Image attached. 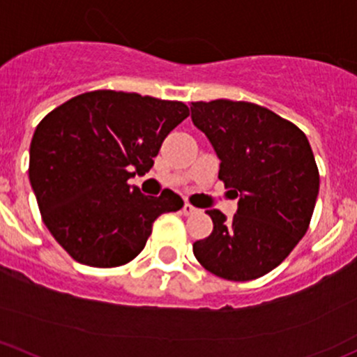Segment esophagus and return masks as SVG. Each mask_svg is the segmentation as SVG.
Masks as SVG:
<instances>
[{"mask_svg":"<svg viewBox=\"0 0 357 357\" xmlns=\"http://www.w3.org/2000/svg\"><path fill=\"white\" fill-rule=\"evenodd\" d=\"M195 212H197V208H195L193 205H190V204L183 205V213H185V215H193Z\"/></svg>","mask_w":357,"mask_h":357,"instance_id":"34e87169","label":"esophagus"}]
</instances>
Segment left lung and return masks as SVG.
I'll use <instances>...</instances> for the list:
<instances>
[{
    "mask_svg": "<svg viewBox=\"0 0 357 357\" xmlns=\"http://www.w3.org/2000/svg\"><path fill=\"white\" fill-rule=\"evenodd\" d=\"M190 109L219 157V179L238 198L232 219L207 210L213 231L193 243L195 257L222 279H258L286 260L310 226L320 190L310 142L257 104L217 99Z\"/></svg>",
    "mask_w": 357,
    "mask_h": 357,
    "instance_id": "left-lung-1",
    "label": "left lung"
}]
</instances>
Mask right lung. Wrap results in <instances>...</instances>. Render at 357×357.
Returning <instances> with one entry per match:
<instances>
[{
    "label": "right lung",
    "instance_id": "1",
    "mask_svg": "<svg viewBox=\"0 0 357 357\" xmlns=\"http://www.w3.org/2000/svg\"><path fill=\"white\" fill-rule=\"evenodd\" d=\"M188 116L178 100L93 90L39 123L29 179L44 224L70 257L100 268L128 264L153 220L183 207L174 191L147 197L128 181L150 171L164 138Z\"/></svg>",
    "mask_w": 357,
    "mask_h": 357
}]
</instances>
